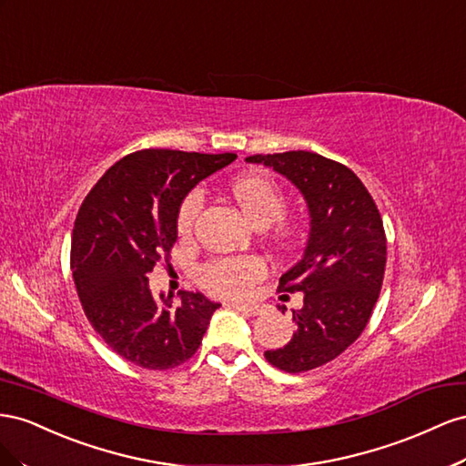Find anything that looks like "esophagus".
I'll use <instances>...</instances> for the list:
<instances>
[{"label": "esophagus", "mask_w": 466, "mask_h": 466, "mask_svg": "<svg viewBox=\"0 0 466 466\" xmlns=\"http://www.w3.org/2000/svg\"><path fill=\"white\" fill-rule=\"evenodd\" d=\"M234 309H238V310H242V312H246V314H259L261 310H263V307H259V304H234Z\"/></svg>", "instance_id": "obj_1"}]
</instances>
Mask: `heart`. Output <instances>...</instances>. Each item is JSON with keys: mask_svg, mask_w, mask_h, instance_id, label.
<instances>
[{"mask_svg": "<svg viewBox=\"0 0 466 466\" xmlns=\"http://www.w3.org/2000/svg\"><path fill=\"white\" fill-rule=\"evenodd\" d=\"M232 195L256 226H269L281 220L289 197L273 177L248 174L232 183ZM205 207V193L191 189L177 208L176 226L179 236H191ZM279 238L285 246L297 240V230L289 224L279 226ZM265 275V261L258 256H218L198 268V285L215 297H244Z\"/></svg>", "mask_w": 466, "mask_h": 466, "instance_id": "obj_1", "label": "heart"}]
</instances>
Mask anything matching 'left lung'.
Masks as SVG:
<instances>
[{"instance_id":"8db88e82","label":"left lung","mask_w":466,"mask_h":466,"mask_svg":"<svg viewBox=\"0 0 466 466\" xmlns=\"http://www.w3.org/2000/svg\"><path fill=\"white\" fill-rule=\"evenodd\" d=\"M297 185L310 210L304 258L279 279V290L304 292L292 312L297 331L265 359L285 373H304L329 363L361 336L380 295L387 268V234L363 181L334 159L314 152L256 154Z\"/></svg>"}]
</instances>
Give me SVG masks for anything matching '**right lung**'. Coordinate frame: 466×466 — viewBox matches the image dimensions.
Returning a JSON list of instances; mask_svg holds the SVG:
<instances>
[{"label": "right lung", "mask_w": 466, "mask_h": 466, "mask_svg": "<svg viewBox=\"0 0 466 466\" xmlns=\"http://www.w3.org/2000/svg\"><path fill=\"white\" fill-rule=\"evenodd\" d=\"M234 159L228 152H132L105 171L77 210L70 268L79 302L99 338L137 367L189 361L220 307L191 290H179V302L154 297L148 275L169 263L183 197Z\"/></svg>", "instance_id": "add662e5"}]
</instances>
